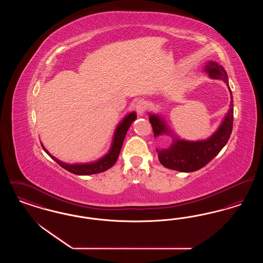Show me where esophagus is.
I'll use <instances>...</instances> for the list:
<instances>
[{
  "instance_id": "obj_1",
  "label": "esophagus",
  "mask_w": 263,
  "mask_h": 263,
  "mask_svg": "<svg viewBox=\"0 0 263 263\" xmlns=\"http://www.w3.org/2000/svg\"><path fill=\"white\" fill-rule=\"evenodd\" d=\"M136 111H137L138 115L142 116L145 111H146V107H147V104L144 100H139L137 103H136Z\"/></svg>"
}]
</instances>
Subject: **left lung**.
<instances>
[{
    "mask_svg": "<svg viewBox=\"0 0 263 263\" xmlns=\"http://www.w3.org/2000/svg\"><path fill=\"white\" fill-rule=\"evenodd\" d=\"M204 73L210 79L221 80L229 88L231 101L229 110L218 129L212 135L204 140L188 141L175 136L166 124L162 114L149 113V120L153 127L154 137L170 136L172 143L166 148H157L160 163L164 167L182 173H191L200 170L213 160L225 147L233 130L234 120V100L229 86V79L222 65L214 61H208L204 66Z\"/></svg>",
    "mask_w": 263,
    "mask_h": 263,
    "instance_id": "1",
    "label": "left lung"
}]
</instances>
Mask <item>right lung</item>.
<instances>
[{"label":"right lung","instance_id":"1","mask_svg":"<svg viewBox=\"0 0 263 263\" xmlns=\"http://www.w3.org/2000/svg\"><path fill=\"white\" fill-rule=\"evenodd\" d=\"M136 118H137V114L135 111L126 114L125 116L123 117V119L118 123V125L116 126L109 151L104 156L100 158L99 160H97L95 162H91V163H64L62 161L58 160L57 158L53 157L50 153L45 149V147L43 146L42 143H41V146H42L43 150L45 151V153H47V155H49L56 163H59L63 168H65L66 171H68L72 174L78 175H95V174H100V173L107 171L108 168H110L112 166L114 163H116V161L118 159V156H119V153H120L121 148H122L123 141L125 139L127 131H128L129 127L132 124V122Z\"/></svg>","mask_w":263,"mask_h":263}]
</instances>
